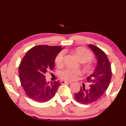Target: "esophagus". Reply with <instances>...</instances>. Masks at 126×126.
Listing matches in <instances>:
<instances>
[{"instance_id": "34e87169", "label": "esophagus", "mask_w": 126, "mask_h": 126, "mask_svg": "<svg viewBox=\"0 0 126 126\" xmlns=\"http://www.w3.org/2000/svg\"><path fill=\"white\" fill-rule=\"evenodd\" d=\"M60 83L61 84H70V83H72V82H70V81H64V80H62L61 81H60Z\"/></svg>"}]
</instances>
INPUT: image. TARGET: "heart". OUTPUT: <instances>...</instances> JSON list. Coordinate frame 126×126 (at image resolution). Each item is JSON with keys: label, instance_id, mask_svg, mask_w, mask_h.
<instances>
[{"label": "heart", "instance_id": "b5f03b06", "mask_svg": "<svg viewBox=\"0 0 126 126\" xmlns=\"http://www.w3.org/2000/svg\"><path fill=\"white\" fill-rule=\"evenodd\" d=\"M75 53L81 62H90L93 58L92 53L84 47H78L75 50ZM64 57V51H62L57 54L55 59V63L57 66H62L63 64ZM83 72L81 70L72 69L67 68L60 71L59 76L62 79L73 81L78 78L79 76L82 75Z\"/></svg>", "mask_w": 126, "mask_h": 126}]
</instances>
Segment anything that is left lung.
Returning <instances> with one entry per match:
<instances>
[{
	"label": "left lung",
	"instance_id": "1",
	"mask_svg": "<svg viewBox=\"0 0 126 126\" xmlns=\"http://www.w3.org/2000/svg\"><path fill=\"white\" fill-rule=\"evenodd\" d=\"M97 59L94 72L86 78V81L91 83L90 88L86 90L83 86L78 93L75 94L78 102L89 104L97 101L103 96L108 88L111 79V68L106 54L102 50L93 45H89Z\"/></svg>",
	"mask_w": 126,
	"mask_h": 126
}]
</instances>
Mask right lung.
<instances>
[{
  "instance_id": "add662e5",
  "label": "right lung",
  "mask_w": 126,
  "mask_h": 126,
  "mask_svg": "<svg viewBox=\"0 0 126 126\" xmlns=\"http://www.w3.org/2000/svg\"><path fill=\"white\" fill-rule=\"evenodd\" d=\"M62 46L38 45L27 51L19 66V79L26 94L33 100L46 102L55 95L60 81L47 82L45 73L54 67V60Z\"/></svg>"
}]
</instances>
